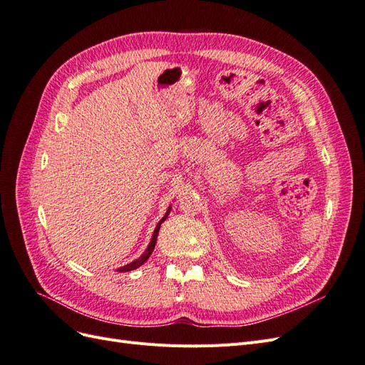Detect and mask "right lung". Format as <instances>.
I'll use <instances>...</instances> for the list:
<instances>
[{"label":"right lung","mask_w":365,"mask_h":365,"mask_svg":"<svg viewBox=\"0 0 365 365\" xmlns=\"http://www.w3.org/2000/svg\"><path fill=\"white\" fill-rule=\"evenodd\" d=\"M169 213H170V207H169V210H168V213L164 215V217L160 220V222L157 224V227H155V231H153V235H152V239H150V242H149V247L146 248V251L141 254V256L137 259V260H134V262H130V263H128V264H125V267H121V268H118V271L120 272H126V271H132V269H137L138 267H141L143 263H145L148 259H149V256L152 254V251H153V248H155V244H157V237H158V231H160V227H161V224L164 222L165 220V217L169 216Z\"/></svg>","instance_id":"add662e5"}]
</instances>
